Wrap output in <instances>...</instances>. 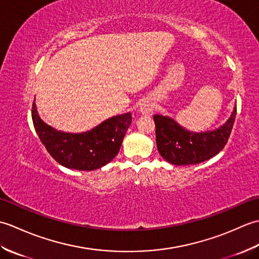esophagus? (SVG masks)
<instances>
[{
    "label": "esophagus",
    "mask_w": 259,
    "mask_h": 259,
    "mask_svg": "<svg viewBox=\"0 0 259 259\" xmlns=\"http://www.w3.org/2000/svg\"><path fill=\"white\" fill-rule=\"evenodd\" d=\"M140 112L142 114H151L153 112V104L150 101H145L141 104Z\"/></svg>",
    "instance_id": "esophagus-1"
}]
</instances>
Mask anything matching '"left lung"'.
<instances>
[{"mask_svg": "<svg viewBox=\"0 0 259 259\" xmlns=\"http://www.w3.org/2000/svg\"><path fill=\"white\" fill-rule=\"evenodd\" d=\"M237 108L221 128L207 133L194 134L185 130L176 121L160 114L153 115L156 142L163 159L172 164H196L216 156L226 146L235 122Z\"/></svg>", "mask_w": 259, "mask_h": 259, "instance_id": "left-lung-1", "label": "left lung"}]
</instances>
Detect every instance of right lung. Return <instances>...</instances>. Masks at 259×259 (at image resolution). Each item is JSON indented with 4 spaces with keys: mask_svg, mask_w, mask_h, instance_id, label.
Returning a JSON list of instances; mask_svg holds the SVG:
<instances>
[{
    "mask_svg": "<svg viewBox=\"0 0 259 259\" xmlns=\"http://www.w3.org/2000/svg\"><path fill=\"white\" fill-rule=\"evenodd\" d=\"M32 120L38 138L57 162L70 169L95 170L117 156L131 124V113L115 115L88 133L65 134L43 122L33 102Z\"/></svg>",
    "mask_w": 259,
    "mask_h": 259,
    "instance_id": "1",
    "label": "right lung"
}]
</instances>
